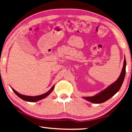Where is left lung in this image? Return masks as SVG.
<instances>
[{
	"mask_svg": "<svg viewBox=\"0 0 132 132\" xmlns=\"http://www.w3.org/2000/svg\"><path fill=\"white\" fill-rule=\"evenodd\" d=\"M126 67V61L125 57H124L123 67H122L121 73L118 79L115 82L110 85L106 89L103 90V91L97 94L96 95H94V96L84 97L82 98L85 99L88 102L93 103H103L109 100L120 90L121 86L122 83L124 82V77H125Z\"/></svg>",
	"mask_w": 132,
	"mask_h": 132,
	"instance_id": "left-lung-1",
	"label": "left lung"
}]
</instances>
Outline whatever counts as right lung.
I'll return each instance as SVG.
<instances>
[{
	"label": "right lung",
	"mask_w": 132,
	"mask_h": 132,
	"mask_svg": "<svg viewBox=\"0 0 132 132\" xmlns=\"http://www.w3.org/2000/svg\"><path fill=\"white\" fill-rule=\"evenodd\" d=\"M11 89H12V91H13L14 93H15V94L17 95L18 97H19L20 98L22 99V100H24V101H26V102H38V101H39V100H42V99L46 98V97H47L48 95H49L52 91H53V90L54 89V85L52 86L51 89H50L48 92H47V93L43 94L37 95V96H28V95H23V94H21L18 93V92L16 91L14 89L12 88H11Z\"/></svg>",
	"instance_id": "add662e5"
}]
</instances>
